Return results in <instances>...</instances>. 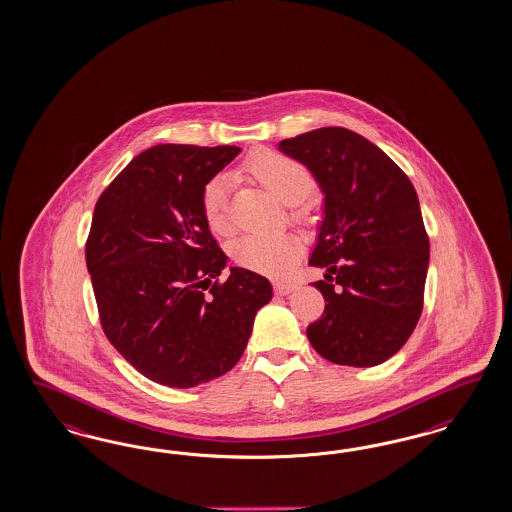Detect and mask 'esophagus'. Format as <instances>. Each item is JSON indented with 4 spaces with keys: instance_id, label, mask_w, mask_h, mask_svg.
I'll return each instance as SVG.
<instances>
[{
    "instance_id": "esophagus-1",
    "label": "esophagus",
    "mask_w": 512,
    "mask_h": 512,
    "mask_svg": "<svg viewBox=\"0 0 512 512\" xmlns=\"http://www.w3.org/2000/svg\"><path fill=\"white\" fill-rule=\"evenodd\" d=\"M295 289L296 285L293 281H276V283H274V291H276L278 295H289V293H293Z\"/></svg>"
}]
</instances>
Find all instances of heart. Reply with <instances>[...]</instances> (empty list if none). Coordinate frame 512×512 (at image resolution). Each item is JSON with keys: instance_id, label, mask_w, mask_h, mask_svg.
Listing matches in <instances>:
<instances>
[{"instance_id": "heart-1", "label": "heart", "mask_w": 512, "mask_h": 512, "mask_svg": "<svg viewBox=\"0 0 512 512\" xmlns=\"http://www.w3.org/2000/svg\"><path fill=\"white\" fill-rule=\"evenodd\" d=\"M244 171L287 206H298L313 191V176L306 165L289 155L263 150L248 157ZM201 210L206 225L216 234L231 233L229 182L223 176L206 182L201 191ZM302 253V246L289 234H248L234 242L236 263L268 276L285 274Z\"/></svg>"}]
</instances>
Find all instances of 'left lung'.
I'll return each mask as SVG.
<instances>
[{"mask_svg":"<svg viewBox=\"0 0 512 512\" xmlns=\"http://www.w3.org/2000/svg\"><path fill=\"white\" fill-rule=\"evenodd\" d=\"M325 193L311 283L325 296L306 334L321 357L370 368L396 355L419 323L430 240L417 191L373 142L345 127H321L279 142Z\"/></svg>","mask_w":512,"mask_h":512,"instance_id":"left-lung-1","label":"left lung"}]
</instances>
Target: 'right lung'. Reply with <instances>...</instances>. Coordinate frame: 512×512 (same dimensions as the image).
I'll return each mask as SVG.
<instances>
[{
	"instance_id": "right-lung-1",
	"label": "right lung",
	"mask_w": 512,
	"mask_h": 512,
	"mask_svg": "<svg viewBox=\"0 0 512 512\" xmlns=\"http://www.w3.org/2000/svg\"><path fill=\"white\" fill-rule=\"evenodd\" d=\"M238 146L157 144L101 193L86 266L105 336L144 377L191 388L229 372L248 345L268 279L231 268L201 210V191Z\"/></svg>"
}]
</instances>
